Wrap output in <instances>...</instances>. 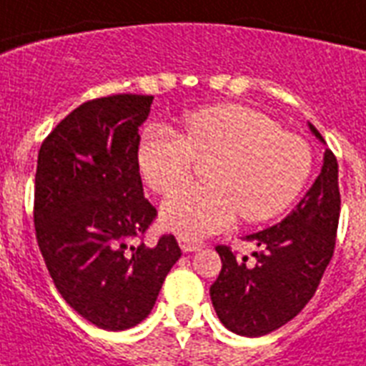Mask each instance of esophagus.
Instances as JSON below:
<instances>
[{"label":"esophagus","instance_id":"1","mask_svg":"<svg viewBox=\"0 0 366 366\" xmlns=\"http://www.w3.org/2000/svg\"><path fill=\"white\" fill-rule=\"evenodd\" d=\"M178 244H180V247H182L184 253H192V251H199L202 247V242L189 240V238H184V236H180V238H178Z\"/></svg>","mask_w":366,"mask_h":366}]
</instances>
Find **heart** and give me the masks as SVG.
<instances>
[{
    "instance_id": "1",
    "label": "heart",
    "mask_w": 366,
    "mask_h": 366,
    "mask_svg": "<svg viewBox=\"0 0 366 366\" xmlns=\"http://www.w3.org/2000/svg\"><path fill=\"white\" fill-rule=\"evenodd\" d=\"M184 126V137L152 126L137 152L145 182L162 195L187 182L197 159H214L207 169L210 184L179 190L162 208L164 225L184 238L219 232L238 214L247 223L281 216L311 178V145L257 109L204 107L189 113Z\"/></svg>"
}]
</instances>
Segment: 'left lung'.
<instances>
[{"label":"left lung","mask_w":366,"mask_h":366,"mask_svg":"<svg viewBox=\"0 0 366 366\" xmlns=\"http://www.w3.org/2000/svg\"><path fill=\"white\" fill-rule=\"evenodd\" d=\"M339 216V164L325 150L322 173L296 210L279 225L245 236L260 247L253 253L257 262L247 264V257L240 259L229 245H216L221 272L210 297L221 324L236 335L262 337L292 320L315 296L333 257Z\"/></svg>","instance_id":"8db88e82"}]
</instances>
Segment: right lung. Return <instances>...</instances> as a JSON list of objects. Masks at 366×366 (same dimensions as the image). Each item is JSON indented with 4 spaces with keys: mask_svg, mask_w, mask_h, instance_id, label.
<instances>
[{
    "mask_svg": "<svg viewBox=\"0 0 366 366\" xmlns=\"http://www.w3.org/2000/svg\"><path fill=\"white\" fill-rule=\"evenodd\" d=\"M152 100H87L48 134L36 159V244L64 302L100 330L145 320L182 254L173 234L143 244L158 216L143 195L137 162ZM136 237L140 244L132 246Z\"/></svg>",
    "mask_w": 366,
    "mask_h": 366,
    "instance_id": "right-lung-1",
    "label": "right lung"
}]
</instances>
